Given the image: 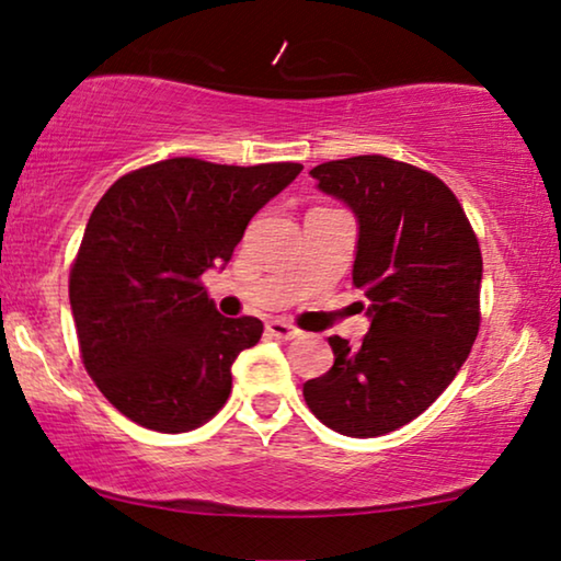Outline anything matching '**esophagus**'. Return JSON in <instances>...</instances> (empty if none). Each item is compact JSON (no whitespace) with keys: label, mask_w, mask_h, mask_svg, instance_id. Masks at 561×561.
<instances>
[{"label":"esophagus","mask_w":561,"mask_h":561,"mask_svg":"<svg viewBox=\"0 0 561 561\" xmlns=\"http://www.w3.org/2000/svg\"><path fill=\"white\" fill-rule=\"evenodd\" d=\"M267 334L275 336V340H296V336H301V329H296L294 324H288V321L283 319H273L265 324Z\"/></svg>","instance_id":"obj_1"}]
</instances>
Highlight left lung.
Listing matches in <instances>:
<instances>
[{"label": "left lung", "instance_id": "obj_1", "mask_svg": "<svg viewBox=\"0 0 561 561\" xmlns=\"http://www.w3.org/2000/svg\"><path fill=\"white\" fill-rule=\"evenodd\" d=\"M319 191L357 219L352 283L367 296L359 347L329 336L332 370L304 382L321 424L370 439L424 413L455 380L480 329L482 255L447 183L382 156L329 160Z\"/></svg>", "mask_w": 561, "mask_h": 561}]
</instances>
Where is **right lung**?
<instances>
[{"instance_id": "add662e5", "label": "right lung", "mask_w": 561, "mask_h": 561, "mask_svg": "<svg viewBox=\"0 0 561 561\" xmlns=\"http://www.w3.org/2000/svg\"><path fill=\"white\" fill-rule=\"evenodd\" d=\"M301 171L171 158L122 175L94 206L68 296L87 373L135 424L191 432L227 403L232 363L263 321L221 317L198 278L232 260L250 219Z\"/></svg>"}]
</instances>
